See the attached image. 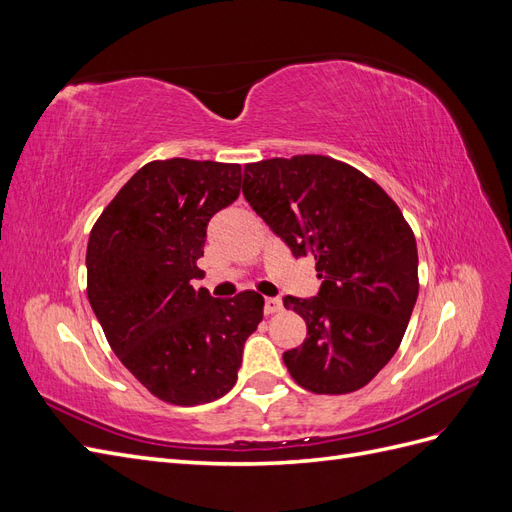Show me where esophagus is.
Returning <instances> with one entry per match:
<instances>
[{
	"label": "esophagus",
	"mask_w": 512,
	"mask_h": 512,
	"mask_svg": "<svg viewBox=\"0 0 512 512\" xmlns=\"http://www.w3.org/2000/svg\"><path fill=\"white\" fill-rule=\"evenodd\" d=\"M282 301L277 299V297H269V299H265V314L267 316H273V314H277V312H282Z\"/></svg>",
	"instance_id": "34e87169"
}]
</instances>
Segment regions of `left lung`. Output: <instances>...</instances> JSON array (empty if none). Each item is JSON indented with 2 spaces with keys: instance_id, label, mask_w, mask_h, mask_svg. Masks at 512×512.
Wrapping results in <instances>:
<instances>
[{
  "instance_id": "1",
  "label": "left lung",
  "mask_w": 512,
  "mask_h": 512,
  "mask_svg": "<svg viewBox=\"0 0 512 512\" xmlns=\"http://www.w3.org/2000/svg\"><path fill=\"white\" fill-rule=\"evenodd\" d=\"M243 196L294 258L312 256L316 297H284L307 339L284 352L294 382L318 395L361 389L393 359L418 297L416 241L378 183L324 156L245 164Z\"/></svg>"
}]
</instances>
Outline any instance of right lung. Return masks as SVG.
Here are the masks:
<instances>
[{"label":"right lung","mask_w":512,"mask_h":512,"mask_svg":"<svg viewBox=\"0 0 512 512\" xmlns=\"http://www.w3.org/2000/svg\"><path fill=\"white\" fill-rule=\"evenodd\" d=\"M241 166L145 164L113 198L87 243V297L119 361L147 391L198 406L237 382L245 339L262 320L254 290L213 299L200 280L209 220L239 198Z\"/></svg>","instance_id":"obj_1"}]
</instances>
